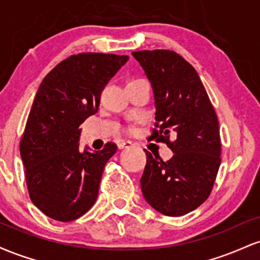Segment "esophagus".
<instances>
[{"mask_svg":"<svg viewBox=\"0 0 260 260\" xmlns=\"http://www.w3.org/2000/svg\"><path fill=\"white\" fill-rule=\"evenodd\" d=\"M133 145V143L131 140H121L117 144L118 149H124V148H131Z\"/></svg>","mask_w":260,"mask_h":260,"instance_id":"esophagus-1","label":"esophagus"}]
</instances>
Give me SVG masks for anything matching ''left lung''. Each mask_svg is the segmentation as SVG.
<instances>
[{"instance_id": "obj_1", "label": "left lung", "mask_w": 260, "mask_h": 260, "mask_svg": "<svg viewBox=\"0 0 260 260\" xmlns=\"http://www.w3.org/2000/svg\"><path fill=\"white\" fill-rule=\"evenodd\" d=\"M132 55L154 92L156 123L150 138L166 143L174 153L162 161L145 150L143 196L164 215H186L207 201L221 162L215 110L197 71L178 53L144 50ZM171 133L174 142H169Z\"/></svg>"}]
</instances>
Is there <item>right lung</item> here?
I'll list each match as a JSON object with an SVG mask.
<instances>
[{
  "instance_id": "obj_1",
  "label": "right lung",
  "mask_w": 260,
  "mask_h": 260,
  "mask_svg": "<svg viewBox=\"0 0 260 260\" xmlns=\"http://www.w3.org/2000/svg\"><path fill=\"white\" fill-rule=\"evenodd\" d=\"M128 56L84 52L56 66L39 86L20 156L31 202L46 216L73 221L94 205L104 168L117 150H79V126L99 110L101 91Z\"/></svg>"
}]
</instances>
